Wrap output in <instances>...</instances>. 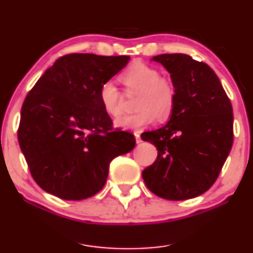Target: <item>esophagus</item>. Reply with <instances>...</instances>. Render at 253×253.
Listing matches in <instances>:
<instances>
[{
    "label": "esophagus",
    "mask_w": 253,
    "mask_h": 253,
    "mask_svg": "<svg viewBox=\"0 0 253 253\" xmlns=\"http://www.w3.org/2000/svg\"><path fill=\"white\" fill-rule=\"evenodd\" d=\"M135 140H136V143H141L142 140H141V136H140V134L135 133Z\"/></svg>",
    "instance_id": "obj_1"
}]
</instances>
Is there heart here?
<instances>
[{
    "mask_svg": "<svg viewBox=\"0 0 253 253\" xmlns=\"http://www.w3.org/2000/svg\"><path fill=\"white\" fill-rule=\"evenodd\" d=\"M157 69L143 63H135L123 74L122 80L128 91L138 92L133 115L124 116L116 120V125L125 129L140 130L165 120L172 115L175 105V89L173 84ZM98 98L103 110L110 117H119L123 112V95L113 81L102 84Z\"/></svg>",
    "mask_w": 253,
    "mask_h": 253,
    "instance_id": "b5f03b06",
    "label": "heart"
}]
</instances>
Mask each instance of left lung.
<instances>
[{"instance_id":"obj_1","label":"left lung","mask_w":253,"mask_h":253,"mask_svg":"<svg viewBox=\"0 0 253 253\" xmlns=\"http://www.w3.org/2000/svg\"><path fill=\"white\" fill-rule=\"evenodd\" d=\"M152 60L169 72L175 105L165 126L141 136L158 150L142 177L164 199L197 197L215 182L232 149V103L208 64L184 54H163Z\"/></svg>"}]
</instances>
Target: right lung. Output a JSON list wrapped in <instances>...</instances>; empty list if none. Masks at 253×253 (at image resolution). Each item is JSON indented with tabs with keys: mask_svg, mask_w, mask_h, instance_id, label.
I'll list each match as a JSON object with an SVG mask.
<instances>
[{
	"mask_svg": "<svg viewBox=\"0 0 253 253\" xmlns=\"http://www.w3.org/2000/svg\"><path fill=\"white\" fill-rule=\"evenodd\" d=\"M128 56L70 54L45 71L25 98L18 141L35 182L66 201L94 196L109 165L135 147L128 131L113 129L98 98L102 84Z\"/></svg>",
	"mask_w": 253,
	"mask_h": 253,
	"instance_id": "obj_1",
	"label": "right lung"
}]
</instances>
